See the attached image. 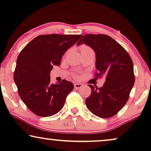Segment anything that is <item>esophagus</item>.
I'll list each match as a JSON object with an SVG mask.
<instances>
[{"instance_id":"1","label":"esophagus","mask_w":151,"mask_h":151,"mask_svg":"<svg viewBox=\"0 0 151 151\" xmlns=\"http://www.w3.org/2000/svg\"><path fill=\"white\" fill-rule=\"evenodd\" d=\"M82 84H80V83H76L74 84V87H75V88H76V89H79V88H82Z\"/></svg>"}]
</instances>
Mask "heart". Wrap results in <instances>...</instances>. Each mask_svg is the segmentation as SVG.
Instances as JSON below:
<instances>
[{"label": "heart", "mask_w": 151, "mask_h": 151, "mask_svg": "<svg viewBox=\"0 0 151 151\" xmlns=\"http://www.w3.org/2000/svg\"><path fill=\"white\" fill-rule=\"evenodd\" d=\"M80 53H93V51L89 47L86 46V45H82V46L80 47Z\"/></svg>", "instance_id": "b5f03b06"}]
</instances>
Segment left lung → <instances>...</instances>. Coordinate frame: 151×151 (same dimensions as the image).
<instances>
[{"instance_id":"1","label":"left lung","mask_w":151,"mask_h":151,"mask_svg":"<svg viewBox=\"0 0 151 151\" xmlns=\"http://www.w3.org/2000/svg\"><path fill=\"white\" fill-rule=\"evenodd\" d=\"M82 44L90 47L96 53L97 78H105L100 88L88 84L91 94L86 99V106L100 117H113L126 104L133 87V61L127 51L106 35L85 34L77 46Z\"/></svg>"}]
</instances>
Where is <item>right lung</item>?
Segmentation results:
<instances>
[{"mask_svg": "<svg viewBox=\"0 0 151 151\" xmlns=\"http://www.w3.org/2000/svg\"><path fill=\"white\" fill-rule=\"evenodd\" d=\"M81 36L41 35L28 43L18 55L14 82L22 102L36 115L49 117L63 109L73 84L66 80L51 83L50 73L53 66L60 65L63 55Z\"/></svg>", "mask_w": 151, "mask_h": 151, "instance_id": "add662e5", "label": "right lung"}]
</instances>
